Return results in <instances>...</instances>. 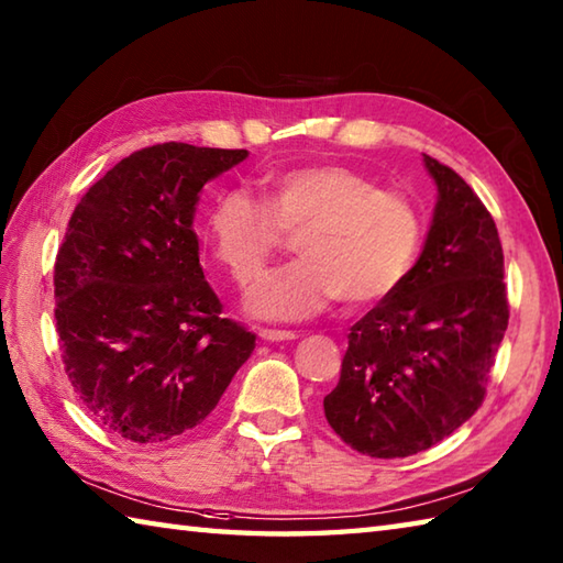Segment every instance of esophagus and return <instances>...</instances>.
<instances>
[{"label":"esophagus","mask_w":563,"mask_h":563,"mask_svg":"<svg viewBox=\"0 0 563 563\" xmlns=\"http://www.w3.org/2000/svg\"><path fill=\"white\" fill-rule=\"evenodd\" d=\"M260 338L269 343H284V341H294L296 333L294 331H274V328H262Z\"/></svg>","instance_id":"esophagus-1"}]
</instances>
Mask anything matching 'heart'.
I'll use <instances>...</instances> for the list:
<instances>
[{"instance_id":"obj_1","label":"heart","mask_w":563,"mask_h":563,"mask_svg":"<svg viewBox=\"0 0 563 563\" xmlns=\"http://www.w3.org/2000/svg\"><path fill=\"white\" fill-rule=\"evenodd\" d=\"M210 250L238 284L252 282L299 232L301 260L250 286L245 309L264 321H303L343 296L350 306L382 301L407 279L421 247L417 206L345 164H303L272 174L264 200L225 190L206 220Z\"/></svg>"}]
</instances>
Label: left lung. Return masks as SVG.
Instances as JSON below:
<instances>
[{
	"mask_svg": "<svg viewBox=\"0 0 563 563\" xmlns=\"http://www.w3.org/2000/svg\"><path fill=\"white\" fill-rule=\"evenodd\" d=\"M423 166L439 190L423 250L350 328L323 399L331 429L373 459L427 451L478 411L510 318L493 216L453 168L427 154Z\"/></svg>",
	"mask_w": 563,
	"mask_h": 563,
	"instance_id": "1",
	"label": "left lung"
}]
</instances>
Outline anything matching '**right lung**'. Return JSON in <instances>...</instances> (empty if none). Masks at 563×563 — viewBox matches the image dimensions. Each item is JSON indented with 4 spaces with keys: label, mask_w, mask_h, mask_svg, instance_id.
I'll return each mask as SVG.
<instances>
[{
    "label": "right lung",
    "mask_w": 563,
    "mask_h": 563,
    "mask_svg": "<svg viewBox=\"0 0 563 563\" xmlns=\"http://www.w3.org/2000/svg\"><path fill=\"white\" fill-rule=\"evenodd\" d=\"M247 150L166 142L134 152L80 198L58 250L56 331L85 411L126 441L198 427L247 363L254 333L203 277L200 190Z\"/></svg>",
    "instance_id": "1"
}]
</instances>
